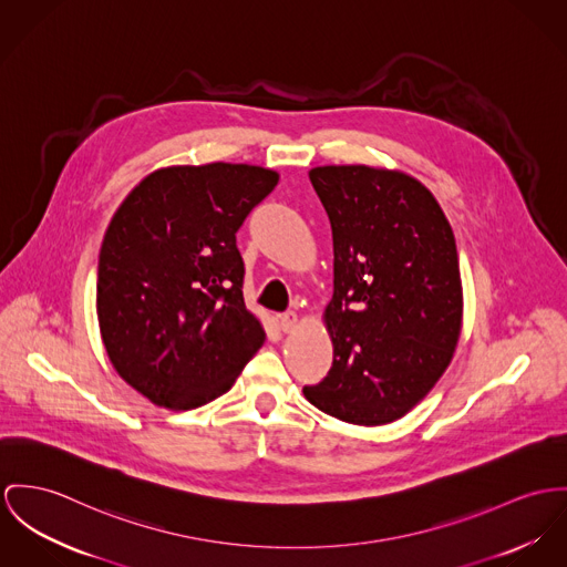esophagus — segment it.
Returning <instances> with one entry per match:
<instances>
[{
  "label": "esophagus",
  "instance_id": "obj_1",
  "mask_svg": "<svg viewBox=\"0 0 567 567\" xmlns=\"http://www.w3.org/2000/svg\"><path fill=\"white\" fill-rule=\"evenodd\" d=\"M278 321H280V330L282 332H291L298 326V315L293 310H289V312H282L278 317Z\"/></svg>",
  "mask_w": 567,
  "mask_h": 567
}]
</instances>
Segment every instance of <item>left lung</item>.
<instances>
[{
	"mask_svg": "<svg viewBox=\"0 0 567 567\" xmlns=\"http://www.w3.org/2000/svg\"><path fill=\"white\" fill-rule=\"evenodd\" d=\"M308 176L332 226L334 293L323 319L334 358L305 396L351 425L392 423L434 389L460 339L451 224L403 173L321 166Z\"/></svg>",
	"mask_w": 567,
	"mask_h": 567,
	"instance_id": "obj_1",
	"label": "left lung"
}]
</instances>
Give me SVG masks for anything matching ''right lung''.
I'll return each mask as SVG.
<instances>
[{"mask_svg": "<svg viewBox=\"0 0 567 567\" xmlns=\"http://www.w3.org/2000/svg\"><path fill=\"white\" fill-rule=\"evenodd\" d=\"M276 183L278 173L248 164L162 168L110 221L96 269L101 339L155 405L218 399L261 348L235 235Z\"/></svg>", "mask_w": 567, "mask_h": 567, "instance_id": "1", "label": "right lung"}]
</instances>
